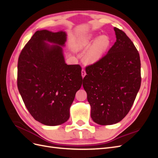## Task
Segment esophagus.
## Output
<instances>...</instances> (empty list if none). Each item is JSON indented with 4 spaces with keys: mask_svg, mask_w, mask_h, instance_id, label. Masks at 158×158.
<instances>
[{
    "mask_svg": "<svg viewBox=\"0 0 158 158\" xmlns=\"http://www.w3.org/2000/svg\"><path fill=\"white\" fill-rule=\"evenodd\" d=\"M85 74H86V73H85V70L82 69V78H84V76H85Z\"/></svg>",
    "mask_w": 158,
    "mask_h": 158,
    "instance_id": "esophagus-1",
    "label": "esophagus"
}]
</instances>
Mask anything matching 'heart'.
Listing matches in <instances>:
<instances>
[{"label":"heart","mask_w":158,"mask_h":158,"mask_svg":"<svg viewBox=\"0 0 158 158\" xmlns=\"http://www.w3.org/2000/svg\"><path fill=\"white\" fill-rule=\"evenodd\" d=\"M96 35L95 33H92L85 37L79 38L74 44L75 49L79 50L87 47L94 41ZM110 44L111 40L108 35H102L99 36L84 53L83 59L84 63L92 64L101 60L107 51Z\"/></svg>","instance_id":"heart-1"}]
</instances>
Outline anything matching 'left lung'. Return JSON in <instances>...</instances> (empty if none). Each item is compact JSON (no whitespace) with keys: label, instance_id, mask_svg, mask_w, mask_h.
Wrapping results in <instances>:
<instances>
[{"label":"left lung","instance_id":"8db88e82","mask_svg":"<svg viewBox=\"0 0 158 158\" xmlns=\"http://www.w3.org/2000/svg\"><path fill=\"white\" fill-rule=\"evenodd\" d=\"M114 30L116 42L101 60L85 67L83 79L91 117L100 125L121 121L131 110L141 84L138 51L125 32L117 27Z\"/></svg>","mask_w":158,"mask_h":158}]
</instances>
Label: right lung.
Returning a JSON list of instances; mask_svg holds the SVG:
<instances>
[{
	"label": "right lung",
	"mask_w": 158,
	"mask_h": 158,
	"mask_svg": "<svg viewBox=\"0 0 158 158\" xmlns=\"http://www.w3.org/2000/svg\"><path fill=\"white\" fill-rule=\"evenodd\" d=\"M66 41L64 31H37L18 58L19 92L31 115L45 125L67 121L70 107L82 84L81 66L65 63L60 46Z\"/></svg>",
	"instance_id": "right-lung-1"
}]
</instances>
